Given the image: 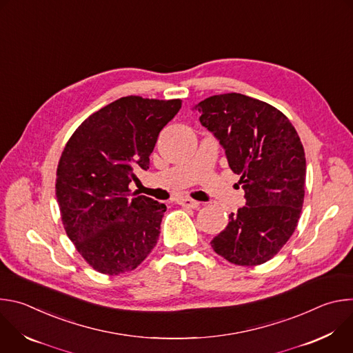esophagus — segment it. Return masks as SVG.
<instances>
[{"label": "esophagus", "instance_id": "esophagus-1", "mask_svg": "<svg viewBox=\"0 0 353 353\" xmlns=\"http://www.w3.org/2000/svg\"><path fill=\"white\" fill-rule=\"evenodd\" d=\"M177 204L183 205V207H187V208H196L199 207V203L192 198H187V196H181L177 199Z\"/></svg>", "mask_w": 353, "mask_h": 353}]
</instances>
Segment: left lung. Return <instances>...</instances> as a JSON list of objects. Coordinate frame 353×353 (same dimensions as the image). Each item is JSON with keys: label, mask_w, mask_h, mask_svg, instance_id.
Segmentation results:
<instances>
[{"label": "left lung", "mask_w": 353, "mask_h": 353, "mask_svg": "<svg viewBox=\"0 0 353 353\" xmlns=\"http://www.w3.org/2000/svg\"><path fill=\"white\" fill-rule=\"evenodd\" d=\"M195 110L225 148L245 198L211 245L232 264H264L290 239L303 208V145L282 112L241 93L210 96Z\"/></svg>", "instance_id": "8db88e82"}]
</instances>
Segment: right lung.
Masks as SVG:
<instances>
[{"label": "right lung", "instance_id": "obj_1", "mask_svg": "<svg viewBox=\"0 0 353 353\" xmlns=\"http://www.w3.org/2000/svg\"><path fill=\"white\" fill-rule=\"evenodd\" d=\"M180 99L125 96L89 116L57 166L56 195L67 236L97 272L135 270L158 243L166 205L132 194L134 170L149 168L161 130Z\"/></svg>", "mask_w": 353, "mask_h": 353}]
</instances>
